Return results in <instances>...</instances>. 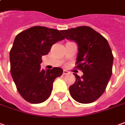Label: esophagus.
I'll list each match as a JSON object with an SVG mask.
<instances>
[{"label":"esophagus","instance_id":"34e87169","mask_svg":"<svg viewBox=\"0 0 125 125\" xmlns=\"http://www.w3.org/2000/svg\"><path fill=\"white\" fill-rule=\"evenodd\" d=\"M69 73V72L67 70H63V75H67V74Z\"/></svg>","mask_w":125,"mask_h":125}]
</instances>
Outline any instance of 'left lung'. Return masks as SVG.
<instances>
[{
	"mask_svg": "<svg viewBox=\"0 0 125 125\" xmlns=\"http://www.w3.org/2000/svg\"><path fill=\"white\" fill-rule=\"evenodd\" d=\"M64 37L77 43L76 68L83 72L69 87V93L80 104H90L104 93L112 74L114 56L110 45L102 35L89 26L62 31Z\"/></svg>",
	"mask_w": 125,
	"mask_h": 125,
	"instance_id": "obj_1",
	"label": "left lung"
}]
</instances>
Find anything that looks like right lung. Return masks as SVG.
<instances>
[{
  "label": "right lung",
  "instance_id": "add662e5",
  "mask_svg": "<svg viewBox=\"0 0 125 125\" xmlns=\"http://www.w3.org/2000/svg\"><path fill=\"white\" fill-rule=\"evenodd\" d=\"M59 31L45 26H33L19 33L10 51L11 74L23 99L40 104L51 94L53 82L62 74L60 67L41 69V57L47 55L52 45L63 40Z\"/></svg>",
  "mask_w": 125,
  "mask_h": 125
}]
</instances>
